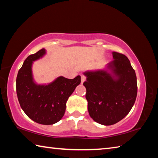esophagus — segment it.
I'll return each mask as SVG.
<instances>
[{
	"instance_id": "esophagus-1",
	"label": "esophagus",
	"mask_w": 158,
	"mask_h": 158,
	"mask_svg": "<svg viewBox=\"0 0 158 158\" xmlns=\"http://www.w3.org/2000/svg\"><path fill=\"white\" fill-rule=\"evenodd\" d=\"M85 79H86V77H85V76H84V75H81V83H84L85 81Z\"/></svg>"
}]
</instances>
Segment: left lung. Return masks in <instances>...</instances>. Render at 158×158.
I'll list each match as a JSON object with an SVG mask.
<instances>
[{
	"mask_svg": "<svg viewBox=\"0 0 158 158\" xmlns=\"http://www.w3.org/2000/svg\"><path fill=\"white\" fill-rule=\"evenodd\" d=\"M114 60L106 70L85 72V98L90 116L95 122L111 125L125 118L130 111L137 95L135 69L126 56L112 52Z\"/></svg>",
	"mask_w": 158,
	"mask_h": 158,
	"instance_id": "left-lung-1",
	"label": "left lung"
}]
</instances>
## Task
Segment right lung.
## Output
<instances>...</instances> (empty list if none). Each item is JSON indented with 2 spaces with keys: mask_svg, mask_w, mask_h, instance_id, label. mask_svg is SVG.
<instances>
[{
  "mask_svg": "<svg viewBox=\"0 0 158 158\" xmlns=\"http://www.w3.org/2000/svg\"><path fill=\"white\" fill-rule=\"evenodd\" d=\"M45 53L46 50L42 49L27 57L18 72L16 87L19 102L25 114L37 123L52 125L64 116L67 101L81 83V77L73 79L59 77L47 85L36 84L32 64Z\"/></svg>",
  "mask_w": 158,
  "mask_h": 158,
  "instance_id": "1",
  "label": "right lung"
}]
</instances>
